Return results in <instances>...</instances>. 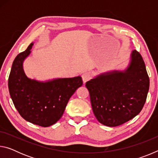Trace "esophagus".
I'll list each match as a JSON object with an SVG mask.
<instances>
[{"instance_id":"34e87169","label":"esophagus","mask_w":158,"mask_h":158,"mask_svg":"<svg viewBox=\"0 0 158 158\" xmlns=\"http://www.w3.org/2000/svg\"><path fill=\"white\" fill-rule=\"evenodd\" d=\"M81 77H82L83 81H84V83L85 84V82L89 81V80L92 78V75H91V74H90V73H89V72H85V73L82 74Z\"/></svg>"}]
</instances>
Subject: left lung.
Here are the masks:
<instances>
[{
    "mask_svg": "<svg viewBox=\"0 0 158 158\" xmlns=\"http://www.w3.org/2000/svg\"><path fill=\"white\" fill-rule=\"evenodd\" d=\"M149 77L141 55L134 50L123 72L102 74L86 82L95 116L109 127L121 125L140 113L149 89Z\"/></svg>",
    "mask_w": 158,
    "mask_h": 158,
    "instance_id": "obj_1",
    "label": "left lung"
}]
</instances>
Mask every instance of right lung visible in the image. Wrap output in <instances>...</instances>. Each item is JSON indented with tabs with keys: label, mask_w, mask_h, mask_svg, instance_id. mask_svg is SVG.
Instances as JSON below:
<instances>
[{
	"label": "right lung",
	"mask_w": 158,
	"mask_h": 158,
	"mask_svg": "<svg viewBox=\"0 0 158 158\" xmlns=\"http://www.w3.org/2000/svg\"><path fill=\"white\" fill-rule=\"evenodd\" d=\"M31 43L13 61L8 89L15 108L23 118L42 127L56 123L63 116L69 98L83 84L81 77L40 82L28 78L23 61L30 54Z\"/></svg>",
	"instance_id": "add662e5"
}]
</instances>
